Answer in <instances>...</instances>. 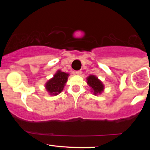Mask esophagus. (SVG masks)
<instances>
[{"label": "esophagus", "instance_id": "1", "mask_svg": "<svg viewBox=\"0 0 150 150\" xmlns=\"http://www.w3.org/2000/svg\"><path fill=\"white\" fill-rule=\"evenodd\" d=\"M81 73H82V71H80V70H77V71H75V74L77 75H80Z\"/></svg>", "mask_w": 150, "mask_h": 150}]
</instances>
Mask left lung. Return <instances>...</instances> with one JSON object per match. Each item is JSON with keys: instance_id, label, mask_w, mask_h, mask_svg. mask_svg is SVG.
<instances>
[{"instance_id": "left-lung-1", "label": "left lung", "mask_w": 150, "mask_h": 150, "mask_svg": "<svg viewBox=\"0 0 150 150\" xmlns=\"http://www.w3.org/2000/svg\"><path fill=\"white\" fill-rule=\"evenodd\" d=\"M87 84L92 87V89L94 91V94H100L102 92L103 89H104V85L101 83V82L97 77H95L94 75H89L87 77Z\"/></svg>"}]
</instances>
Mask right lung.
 <instances>
[{"mask_svg": "<svg viewBox=\"0 0 150 150\" xmlns=\"http://www.w3.org/2000/svg\"><path fill=\"white\" fill-rule=\"evenodd\" d=\"M68 74L58 70L53 78L46 82V90L52 95H57L63 91L65 84L68 80Z\"/></svg>", "mask_w": 150, "mask_h": 150, "instance_id": "right-lung-1", "label": "right lung"}]
</instances>
